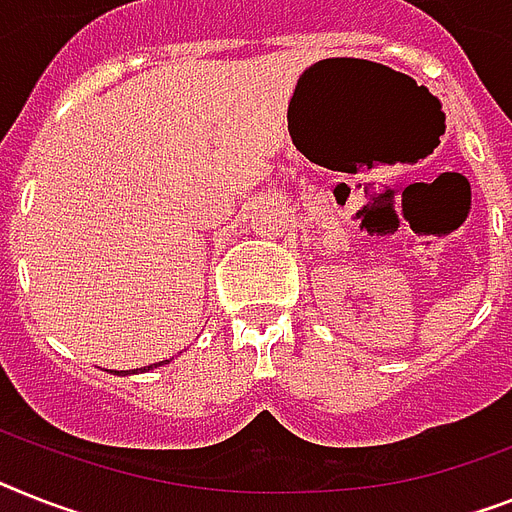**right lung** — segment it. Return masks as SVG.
Instances as JSON below:
<instances>
[{"instance_id": "1", "label": "right lung", "mask_w": 512, "mask_h": 512, "mask_svg": "<svg viewBox=\"0 0 512 512\" xmlns=\"http://www.w3.org/2000/svg\"><path fill=\"white\" fill-rule=\"evenodd\" d=\"M154 366H156V363H154ZM154 366H146V369H154ZM146 369H143V371H146Z\"/></svg>"}]
</instances>
